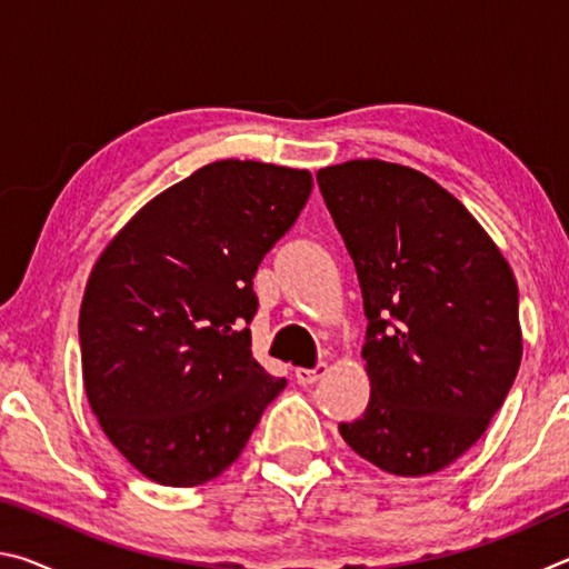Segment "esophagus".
Instances as JSON below:
<instances>
[{
  "label": "esophagus",
  "instance_id": "34e87169",
  "mask_svg": "<svg viewBox=\"0 0 569 569\" xmlns=\"http://www.w3.org/2000/svg\"><path fill=\"white\" fill-rule=\"evenodd\" d=\"M326 369H329V366H326L323 361L319 366H313V369H303V366H298V369H296V381L301 383V387H311V383H316V381L323 377Z\"/></svg>",
  "mask_w": 569,
  "mask_h": 569
}]
</instances>
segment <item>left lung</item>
Masks as SVG:
<instances>
[{
    "mask_svg": "<svg viewBox=\"0 0 569 569\" xmlns=\"http://www.w3.org/2000/svg\"><path fill=\"white\" fill-rule=\"evenodd\" d=\"M353 258L371 399L346 445L397 477L449 467L485 435L522 361L512 268L479 220L423 172L349 160L316 172Z\"/></svg>",
    "mask_w": 569,
    "mask_h": 569,
    "instance_id": "1",
    "label": "left lung"
}]
</instances>
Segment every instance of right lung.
<instances>
[{"label": "right lung", "instance_id": "obj_1", "mask_svg": "<svg viewBox=\"0 0 569 569\" xmlns=\"http://www.w3.org/2000/svg\"><path fill=\"white\" fill-rule=\"evenodd\" d=\"M311 188L308 170L210 162L142 206L92 266L84 393L104 437L150 481L223 475L283 391L250 351L253 276Z\"/></svg>", "mask_w": 569, "mask_h": 569}]
</instances>
